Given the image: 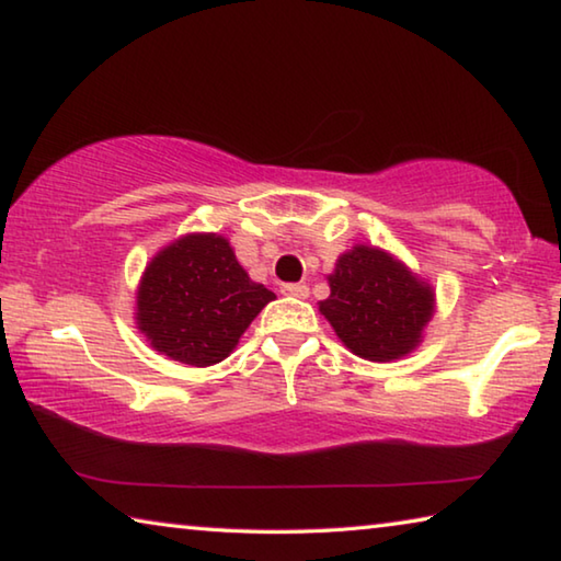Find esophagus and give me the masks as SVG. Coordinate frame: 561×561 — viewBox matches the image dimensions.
<instances>
[{
    "label": "esophagus",
    "instance_id": "34e87169",
    "mask_svg": "<svg viewBox=\"0 0 561 561\" xmlns=\"http://www.w3.org/2000/svg\"><path fill=\"white\" fill-rule=\"evenodd\" d=\"M282 294H287V297H297V299H307L309 287L307 284H282Z\"/></svg>",
    "mask_w": 561,
    "mask_h": 561
}]
</instances>
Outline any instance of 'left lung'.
I'll return each mask as SVG.
<instances>
[{"label": "left lung", "mask_w": 561, "mask_h": 561, "mask_svg": "<svg viewBox=\"0 0 561 561\" xmlns=\"http://www.w3.org/2000/svg\"><path fill=\"white\" fill-rule=\"evenodd\" d=\"M329 299L319 311L344 346L366 360H396L421 344L435 311V291L401 260L356 244L329 274Z\"/></svg>", "instance_id": "1"}]
</instances>
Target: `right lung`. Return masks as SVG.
I'll list each match as a JSON object with an SVG mask.
<instances>
[{"label":"right lung","instance_id":"1","mask_svg":"<svg viewBox=\"0 0 561 561\" xmlns=\"http://www.w3.org/2000/svg\"><path fill=\"white\" fill-rule=\"evenodd\" d=\"M272 299L274 291L250 279L222 234L193 232L150 260L136 297V324L160 354L205 368L232 354Z\"/></svg>","mask_w":561,"mask_h":561}]
</instances>
